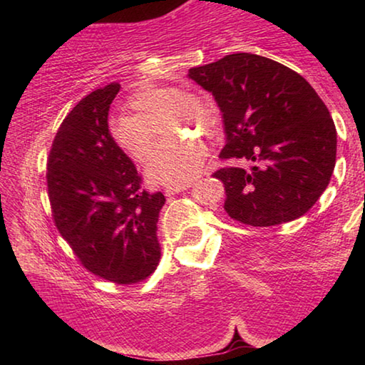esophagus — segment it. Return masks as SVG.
Listing matches in <instances>:
<instances>
[{"mask_svg":"<svg viewBox=\"0 0 365 365\" xmlns=\"http://www.w3.org/2000/svg\"><path fill=\"white\" fill-rule=\"evenodd\" d=\"M187 188H190V183H183V185H174V187H168L164 190V193L170 196V195H177L180 191H185Z\"/></svg>","mask_w":365,"mask_h":365,"instance_id":"esophagus-1","label":"esophagus"}]
</instances>
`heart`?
Masks as SVG:
<instances>
[{"label":"heart","mask_w":365,"mask_h":365,"mask_svg":"<svg viewBox=\"0 0 365 365\" xmlns=\"http://www.w3.org/2000/svg\"><path fill=\"white\" fill-rule=\"evenodd\" d=\"M133 114H119L109 122V135L135 163L146 164L156 146L160 123L164 133L177 137L180 132L202 128L211 133L215 109L205 98L183 91L180 86H143L128 100ZM205 146L196 141L165 143L154 154L148 178L158 185H183L200 174L205 163Z\"/></svg>","instance_id":"heart-1"}]
</instances>
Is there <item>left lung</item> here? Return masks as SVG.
Segmentation results:
<instances>
[{
  "label": "left lung",
  "mask_w": 365,
  "mask_h": 365,
  "mask_svg": "<svg viewBox=\"0 0 365 365\" xmlns=\"http://www.w3.org/2000/svg\"><path fill=\"white\" fill-rule=\"evenodd\" d=\"M188 77L211 91L224 117L220 159L252 165L222 168L224 209L233 220L272 227L304 215L335 169L336 128L304 77L277 61L235 53L193 67Z\"/></svg>",
  "instance_id": "left-lung-1"
}]
</instances>
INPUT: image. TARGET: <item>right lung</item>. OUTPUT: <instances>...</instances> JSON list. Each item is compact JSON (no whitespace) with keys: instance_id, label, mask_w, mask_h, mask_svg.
Instances as JSON below:
<instances>
[{"instance_id":"obj_1","label":"right lung","mask_w":365,"mask_h":365,"mask_svg":"<svg viewBox=\"0 0 365 365\" xmlns=\"http://www.w3.org/2000/svg\"><path fill=\"white\" fill-rule=\"evenodd\" d=\"M119 83L86 95L58 128L48 156L54 225L80 264L117 285L156 270L158 217L165 197L150 193L130 158L109 135L108 113Z\"/></svg>"}]
</instances>
